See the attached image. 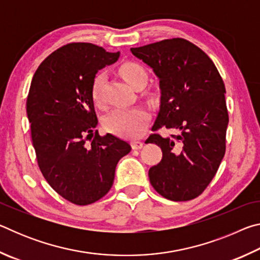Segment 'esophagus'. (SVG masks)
I'll return each instance as SVG.
<instances>
[{"mask_svg":"<svg viewBox=\"0 0 260 260\" xmlns=\"http://www.w3.org/2000/svg\"><path fill=\"white\" fill-rule=\"evenodd\" d=\"M143 147V142H141V141H132V148L135 149V150H138V149H141Z\"/></svg>","mask_w":260,"mask_h":260,"instance_id":"34e87169","label":"esophagus"}]
</instances>
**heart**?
<instances>
[{
    "instance_id": "heart-1",
    "label": "heart",
    "mask_w": 260,
    "mask_h": 260,
    "mask_svg": "<svg viewBox=\"0 0 260 260\" xmlns=\"http://www.w3.org/2000/svg\"><path fill=\"white\" fill-rule=\"evenodd\" d=\"M118 73L121 78L135 88L139 85H144L148 74L146 69L136 61H125L118 68ZM104 85V74L98 73L91 80L90 96L96 105L102 104V90ZM149 112L143 108L133 109H114L104 119L105 129L113 134L138 138L142 135L149 121Z\"/></svg>"
}]
</instances>
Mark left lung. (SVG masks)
<instances>
[{
  "label": "left lung",
  "instance_id": "left-lung-1",
  "mask_svg": "<svg viewBox=\"0 0 260 260\" xmlns=\"http://www.w3.org/2000/svg\"><path fill=\"white\" fill-rule=\"evenodd\" d=\"M159 79L160 107L152 131L165 127L177 134H151L161 160L149 170L155 190L174 202L200 196L212 181L226 151V88L205 52L181 38L132 48Z\"/></svg>",
  "mask_w": 260,
  "mask_h": 260
}]
</instances>
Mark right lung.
<instances>
[{
	"label": "right lung",
	"instance_id": "1",
	"mask_svg": "<svg viewBox=\"0 0 260 260\" xmlns=\"http://www.w3.org/2000/svg\"><path fill=\"white\" fill-rule=\"evenodd\" d=\"M119 55L93 43H68L42 61L30 82L26 112L38 165L50 187L73 204L107 195L118 161L132 149L117 136L99 134L90 96L96 73Z\"/></svg>",
	"mask_w": 260,
	"mask_h": 260
}]
</instances>
